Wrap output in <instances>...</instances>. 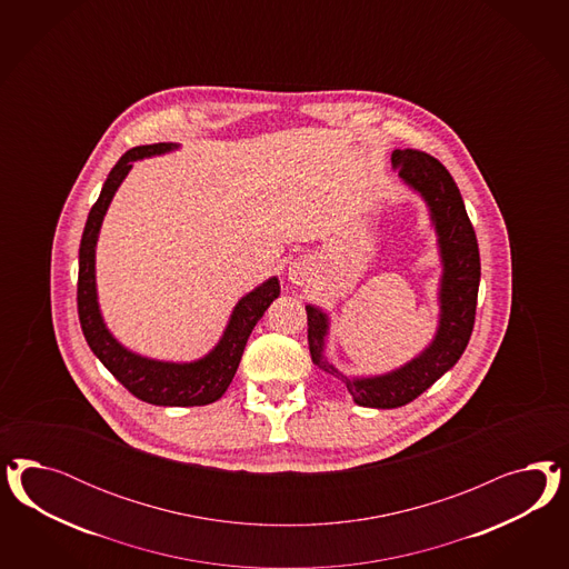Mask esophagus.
I'll list each match as a JSON object with an SVG mask.
<instances>
[{
	"mask_svg": "<svg viewBox=\"0 0 569 569\" xmlns=\"http://www.w3.org/2000/svg\"><path fill=\"white\" fill-rule=\"evenodd\" d=\"M302 277H305V269H302V267H292V269H290V279L296 281V283H300Z\"/></svg>",
	"mask_w": 569,
	"mask_h": 569,
	"instance_id": "34e87169",
	"label": "esophagus"
}]
</instances>
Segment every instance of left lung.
<instances>
[{
	"instance_id": "8db88e82",
	"label": "left lung",
	"mask_w": 569,
	"mask_h": 569,
	"mask_svg": "<svg viewBox=\"0 0 569 569\" xmlns=\"http://www.w3.org/2000/svg\"><path fill=\"white\" fill-rule=\"evenodd\" d=\"M392 164L398 177L428 202L438 233L445 273L440 283V326L433 342L417 359L392 373L378 378H348L323 355L328 315L317 307H307L310 359L321 371L345 381L357 405L371 409H397L409 405L461 359L473 331L480 288V250L476 231L450 172L433 156L409 148L395 150Z\"/></svg>"
}]
</instances>
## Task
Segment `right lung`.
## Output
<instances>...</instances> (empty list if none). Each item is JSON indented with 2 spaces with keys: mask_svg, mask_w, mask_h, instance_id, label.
Instances as JSON below:
<instances>
[{
  "mask_svg": "<svg viewBox=\"0 0 569 569\" xmlns=\"http://www.w3.org/2000/svg\"><path fill=\"white\" fill-rule=\"evenodd\" d=\"M174 148L177 146L172 143L138 146L122 156L108 174L98 202L89 210L81 238L77 309L87 345L133 397L158 407H202L219 400L229 388L252 329L279 296L277 277H271L257 290L241 298L233 309L221 342L204 359L193 362L152 361L122 348L103 326L96 293V241L114 191L119 190L122 179L131 171L133 160L164 154Z\"/></svg>",
  "mask_w": 569,
  "mask_h": 569,
  "instance_id": "right-lung-1",
  "label": "right lung"
}]
</instances>
